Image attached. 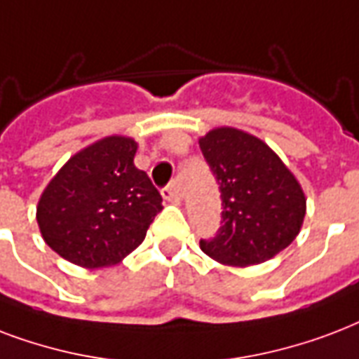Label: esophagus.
<instances>
[{"mask_svg": "<svg viewBox=\"0 0 359 359\" xmlns=\"http://www.w3.org/2000/svg\"><path fill=\"white\" fill-rule=\"evenodd\" d=\"M161 194H163V198H165L166 202H170V204H176V205L182 204V194L177 193L176 185L165 187L163 191H161Z\"/></svg>", "mask_w": 359, "mask_h": 359, "instance_id": "esophagus-1", "label": "esophagus"}]
</instances>
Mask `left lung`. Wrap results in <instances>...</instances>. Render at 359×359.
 Returning <instances> with one entry per match:
<instances>
[{
	"label": "left lung",
	"mask_w": 359,
	"mask_h": 359,
	"mask_svg": "<svg viewBox=\"0 0 359 359\" xmlns=\"http://www.w3.org/2000/svg\"><path fill=\"white\" fill-rule=\"evenodd\" d=\"M223 198V226L200 249L224 266L262 264L302 230L307 198L280 157L258 136L215 127L198 138Z\"/></svg>",
	"instance_id": "8db88e82"
}]
</instances>
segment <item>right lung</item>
Segmentation results:
<instances>
[{
	"label": "right lung",
	"instance_id": "right-lung-1",
	"mask_svg": "<svg viewBox=\"0 0 359 359\" xmlns=\"http://www.w3.org/2000/svg\"><path fill=\"white\" fill-rule=\"evenodd\" d=\"M136 149L130 136H104L74 154L44 187L37 224L61 258L108 268L144 241L163 196L135 166Z\"/></svg>",
	"mask_w": 359,
	"mask_h": 359
}]
</instances>
